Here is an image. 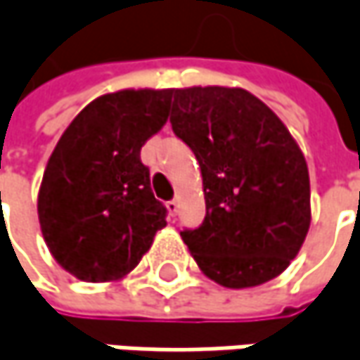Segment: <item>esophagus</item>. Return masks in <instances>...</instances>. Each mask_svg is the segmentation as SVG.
<instances>
[{"label": "esophagus", "mask_w": 360, "mask_h": 360, "mask_svg": "<svg viewBox=\"0 0 360 360\" xmlns=\"http://www.w3.org/2000/svg\"><path fill=\"white\" fill-rule=\"evenodd\" d=\"M166 208H168V212H170L172 217H176V212H178V208H180V202L176 200V198H172L166 202Z\"/></svg>", "instance_id": "34e87169"}]
</instances>
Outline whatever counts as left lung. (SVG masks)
Segmentation results:
<instances>
[{
  "label": "left lung",
  "mask_w": 360,
  "mask_h": 360,
  "mask_svg": "<svg viewBox=\"0 0 360 360\" xmlns=\"http://www.w3.org/2000/svg\"><path fill=\"white\" fill-rule=\"evenodd\" d=\"M172 129L202 172L207 214L182 241L225 288L278 278L310 229V176L279 117L245 89L172 91Z\"/></svg>",
  "instance_id": "left-lung-1"
}]
</instances>
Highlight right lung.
<instances>
[{"label":"right lung","instance_id":"obj_1","mask_svg":"<svg viewBox=\"0 0 360 360\" xmlns=\"http://www.w3.org/2000/svg\"><path fill=\"white\" fill-rule=\"evenodd\" d=\"M172 89L119 91L89 103L58 139L38 194L54 259L82 281L129 274L166 226L141 146L168 119Z\"/></svg>","mask_w":360,"mask_h":360}]
</instances>
